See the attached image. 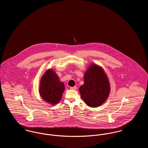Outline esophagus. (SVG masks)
Segmentation results:
<instances>
[{
	"label": "esophagus",
	"instance_id": "esophagus-1",
	"mask_svg": "<svg viewBox=\"0 0 148 148\" xmlns=\"http://www.w3.org/2000/svg\"><path fill=\"white\" fill-rule=\"evenodd\" d=\"M70 88H71V89H72V90H76L77 86H73V87H71Z\"/></svg>",
	"mask_w": 148,
	"mask_h": 148
}]
</instances>
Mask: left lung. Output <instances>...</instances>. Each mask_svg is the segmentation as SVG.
<instances>
[{
	"instance_id": "8db88e82",
	"label": "left lung",
	"mask_w": 148,
	"mask_h": 148,
	"mask_svg": "<svg viewBox=\"0 0 148 148\" xmlns=\"http://www.w3.org/2000/svg\"><path fill=\"white\" fill-rule=\"evenodd\" d=\"M84 84L79 89L81 98L90 107L102 105L109 97L110 84L104 70L92 64L85 71Z\"/></svg>"
}]
</instances>
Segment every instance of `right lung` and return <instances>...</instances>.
I'll return each mask as SVG.
<instances>
[{"instance_id": "1", "label": "right lung", "mask_w": 148, "mask_h": 148, "mask_svg": "<svg viewBox=\"0 0 148 148\" xmlns=\"http://www.w3.org/2000/svg\"><path fill=\"white\" fill-rule=\"evenodd\" d=\"M65 89L63 83L51 69L47 71L40 80L39 93L44 100L51 104H58Z\"/></svg>"}]
</instances>
